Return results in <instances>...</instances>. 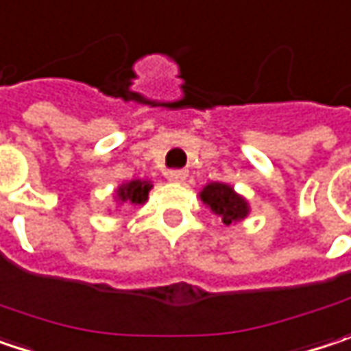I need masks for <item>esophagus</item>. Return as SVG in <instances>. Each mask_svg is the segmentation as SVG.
I'll return each instance as SVG.
<instances>
[{
	"mask_svg": "<svg viewBox=\"0 0 351 351\" xmlns=\"http://www.w3.org/2000/svg\"><path fill=\"white\" fill-rule=\"evenodd\" d=\"M167 178L171 182H184L188 178V169H169L167 171Z\"/></svg>",
	"mask_w": 351,
	"mask_h": 351,
	"instance_id": "34e87169",
	"label": "esophagus"
}]
</instances>
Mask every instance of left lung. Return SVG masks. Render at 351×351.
<instances>
[{
	"label": "left lung",
	"mask_w": 351,
	"mask_h": 351,
	"mask_svg": "<svg viewBox=\"0 0 351 351\" xmlns=\"http://www.w3.org/2000/svg\"><path fill=\"white\" fill-rule=\"evenodd\" d=\"M202 202L212 208L213 213L221 217L226 226L243 219L247 215V204L226 184H210L202 191Z\"/></svg>",
	"instance_id": "obj_1"
}]
</instances>
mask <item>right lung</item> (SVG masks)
Returning <instances> with one entry per match:
<instances>
[{
	"label": "right lung",
	"instance_id": "right-lung-1",
	"mask_svg": "<svg viewBox=\"0 0 351 351\" xmlns=\"http://www.w3.org/2000/svg\"><path fill=\"white\" fill-rule=\"evenodd\" d=\"M152 189L149 182H143V180H134L125 186L117 189V197L125 204H143L147 199V193Z\"/></svg>",
	"mask_w": 351,
	"mask_h": 351
}]
</instances>
